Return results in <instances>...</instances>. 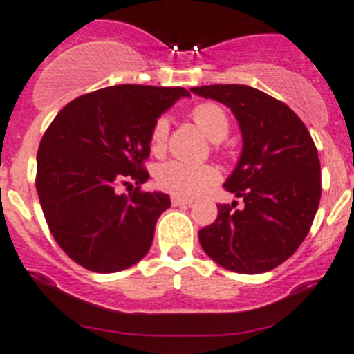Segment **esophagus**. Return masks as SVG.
I'll use <instances>...</instances> for the list:
<instances>
[{
	"instance_id": "esophagus-1",
	"label": "esophagus",
	"mask_w": 354,
	"mask_h": 354,
	"mask_svg": "<svg viewBox=\"0 0 354 354\" xmlns=\"http://www.w3.org/2000/svg\"><path fill=\"white\" fill-rule=\"evenodd\" d=\"M171 203H173L174 207H185V205H192V200L181 198V197H171Z\"/></svg>"
}]
</instances>
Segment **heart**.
<instances>
[{
	"label": "heart",
	"instance_id": "1",
	"mask_svg": "<svg viewBox=\"0 0 354 354\" xmlns=\"http://www.w3.org/2000/svg\"><path fill=\"white\" fill-rule=\"evenodd\" d=\"M192 118L212 142L224 140L230 133V118L216 102L197 104L192 109ZM167 137L169 120L166 116L157 118L151 130V149L154 154H160L166 149ZM154 176L160 190L181 198L197 197L219 181V173L210 164H192L183 160H167L159 164Z\"/></svg>",
	"mask_w": 354,
	"mask_h": 354
}]
</instances>
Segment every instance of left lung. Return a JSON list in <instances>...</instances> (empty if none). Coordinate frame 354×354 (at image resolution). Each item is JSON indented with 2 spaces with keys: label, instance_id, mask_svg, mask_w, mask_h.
Returning a JSON list of instances; mask_svg holds the SVG:
<instances>
[{
  "label": "left lung",
  "instance_id": "8db88e82",
  "mask_svg": "<svg viewBox=\"0 0 354 354\" xmlns=\"http://www.w3.org/2000/svg\"><path fill=\"white\" fill-rule=\"evenodd\" d=\"M194 94L227 106L243 149L224 188L243 200L219 203L217 219L198 231L203 252L240 274L276 269L298 250L322 195L320 160L305 123L284 102L248 85H202Z\"/></svg>",
  "mask_w": 354,
  "mask_h": 354
}]
</instances>
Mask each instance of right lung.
<instances>
[{"label":"right lung","mask_w":354,"mask_h":354,"mask_svg":"<svg viewBox=\"0 0 354 354\" xmlns=\"http://www.w3.org/2000/svg\"><path fill=\"white\" fill-rule=\"evenodd\" d=\"M183 87L114 85L80 95L56 114L37 152L39 202L63 252L92 272H118L147 255L169 195L142 192L151 130ZM138 188L118 194L121 184Z\"/></svg>","instance_id":"add662e5"}]
</instances>
